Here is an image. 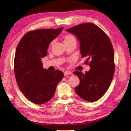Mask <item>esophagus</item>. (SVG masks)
<instances>
[{
	"mask_svg": "<svg viewBox=\"0 0 131 131\" xmlns=\"http://www.w3.org/2000/svg\"><path fill=\"white\" fill-rule=\"evenodd\" d=\"M71 74V72L70 71H64V75L66 76L68 75H70Z\"/></svg>",
	"mask_w": 131,
	"mask_h": 131,
	"instance_id": "34e87169",
	"label": "esophagus"
}]
</instances>
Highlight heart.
I'll return each mask as SVG.
<instances>
[{"label":"heart","mask_w":131,"mask_h":131,"mask_svg":"<svg viewBox=\"0 0 131 131\" xmlns=\"http://www.w3.org/2000/svg\"><path fill=\"white\" fill-rule=\"evenodd\" d=\"M73 38H74L73 37V36H71V35H67V36H66V37H65V40H64V41L67 40H69V39H73Z\"/></svg>","instance_id":"heart-1"}]
</instances>
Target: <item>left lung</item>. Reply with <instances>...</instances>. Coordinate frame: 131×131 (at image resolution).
<instances>
[{
	"label": "left lung",
	"mask_w": 131,
	"mask_h": 131,
	"mask_svg": "<svg viewBox=\"0 0 131 131\" xmlns=\"http://www.w3.org/2000/svg\"><path fill=\"white\" fill-rule=\"evenodd\" d=\"M66 31L78 39L82 57L87 58L85 62L89 63L91 68L85 74L74 72L80 80L75 91L85 101H97L108 90L114 73V52L112 42L104 31L92 23L80 24Z\"/></svg>",
	"instance_id": "1"
}]
</instances>
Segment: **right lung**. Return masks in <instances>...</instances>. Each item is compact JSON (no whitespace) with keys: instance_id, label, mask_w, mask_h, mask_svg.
Returning <instances> with one entry per match:
<instances>
[{"instance_id":"1","label":"right lung","mask_w":131,"mask_h":131,"mask_svg":"<svg viewBox=\"0 0 131 131\" xmlns=\"http://www.w3.org/2000/svg\"><path fill=\"white\" fill-rule=\"evenodd\" d=\"M63 28L29 31L17 47L14 60L16 82L26 98L35 104H45L52 99L57 85L63 77L62 71H49L43 68L41 62V58L47 54L50 43Z\"/></svg>"}]
</instances>
